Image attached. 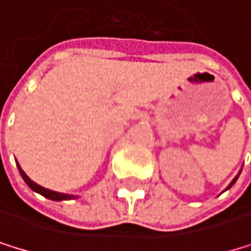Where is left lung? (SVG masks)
Returning <instances> with one entry per match:
<instances>
[{"label": "left lung", "instance_id": "1", "mask_svg": "<svg viewBox=\"0 0 251 251\" xmlns=\"http://www.w3.org/2000/svg\"><path fill=\"white\" fill-rule=\"evenodd\" d=\"M239 174H241V171H239V173L236 174V177H234V179H233V180L230 182V185H228V187H227V188H225L224 191H227V190H230V188L233 187V185H234V182H236V180H238V177H239Z\"/></svg>", "mask_w": 251, "mask_h": 251}]
</instances>
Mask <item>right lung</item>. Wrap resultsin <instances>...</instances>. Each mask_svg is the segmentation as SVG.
Instances as JSON below:
<instances>
[{
	"mask_svg": "<svg viewBox=\"0 0 251 251\" xmlns=\"http://www.w3.org/2000/svg\"><path fill=\"white\" fill-rule=\"evenodd\" d=\"M17 162V160H15ZM17 167L20 170V174H21V177L24 179V182H26L29 185V188L33 190L35 193H38L41 194V196H44L46 199H50V201H69V199H77L78 196H74V194H66V193H58V191H53V190H48V188H44L41 187V185L38 183H35L26 173L23 171V168L20 167V163L17 162Z\"/></svg>",
	"mask_w": 251,
	"mask_h": 251,
	"instance_id": "right-lung-1",
	"label": "right lung"
}]
</instances>
